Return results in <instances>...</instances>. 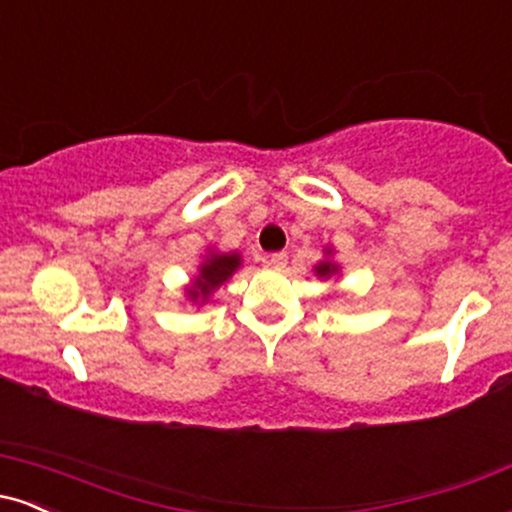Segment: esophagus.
Here are the masks:
<instances>
[{"mask_svg":"<svg viewBox=\"0 0 512 512\" xmlns=\"http://www.w3.org/2000/svg\"><path fill=\"white\" fill-rule=\"evenodd\" d=\"M267 264H272L274 269H284L286 264H289V255H286V252H272V255L267 257Z\"/></svg>","mask_w":512,"mask_h":512,"instance_id":"1","label":"esophagus"}]
</instances>
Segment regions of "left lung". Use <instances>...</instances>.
Segmentation results:
<instances>
[{
    "instance_id": "left-lung-1",
    "label": "left lung",
    "mask_w": 512,
    "mask_h": 512,
    "mask_svg": "<svg viewBox=\"0 0 512 512\" xmlns=\"http://www.w3.org/2000/svg\"><path fill=\"white\" fill-rule=\"evenodd\" d=\"M334 269H337V267H334V264H332V262H320V267H317V269H315V272H317V274H320V276H327V274H332V272H334Z\"/></svg>"
}]
</instances>
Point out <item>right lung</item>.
I'll return each mask as SVG.
<instances>
[{"instance_id": "right-lung-1", "label": "right lung", "mask_w": 512, "mask_h": 512, "mask_svg": "<svg viewBox=\"0 0 512 512\" xmlns=\"http://www.w3.org/2000/svg\"><path fill=\"white\" fill-rule=\"evenodd\" d=\"M238 264H240L238 255H211L209 260L202 264V269H199V279L190 289L192 301H197L199 296L207 298L216 286H221L228 276L236 272Z\"/></svg>"}]
</instances>
